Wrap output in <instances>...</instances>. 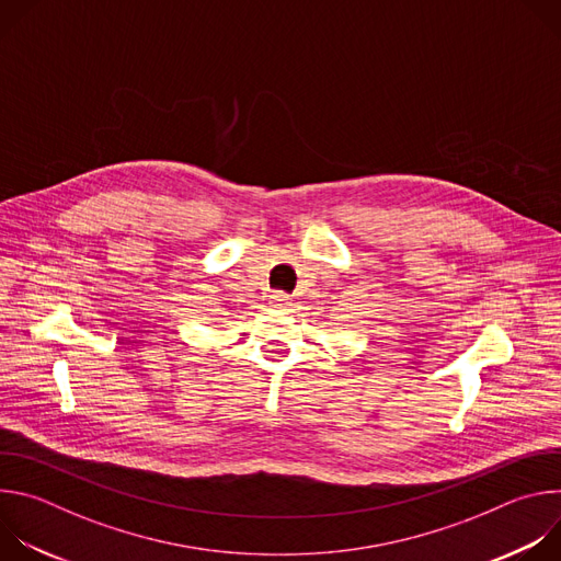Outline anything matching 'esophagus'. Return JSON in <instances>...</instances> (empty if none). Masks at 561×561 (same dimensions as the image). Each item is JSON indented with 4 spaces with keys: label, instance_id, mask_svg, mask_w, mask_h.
I'll list each match as a JSON object with an SVG mask.
<instances>
[{
    "label": "esophagus",
    "instance_id": "34e87169",
    "mask_svg": "<svg viewBox=\"0 0 561 561\" xmlns=\"http://www.w3.org/2000/svg\"><path fill=\"white\" fill-rule=\"evenodd\" d=\"M290 295H286V293H273L271 295V301L275 304V306H286V304H290Z\"/></svg>",
    "mask_w": 561,
    "mask_h": 561
}]
</instances>
